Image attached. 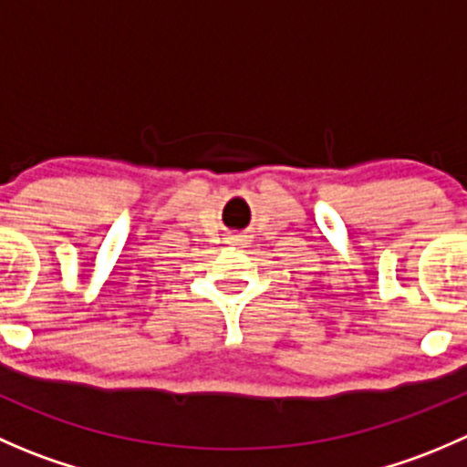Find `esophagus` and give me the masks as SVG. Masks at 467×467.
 <instances>
[{
    "instance_id": "34e87169",
    "label": "esophagus",
    "mask_w": 467,
    "mask_h": 467,
    "mask_svg": "<svg viewBox=\"0 0 467 467\" xmlns=\"http://www.w3.org/2000/svg\"><path fill=\"white\" fill-rule=\"evenodd\" d=\"M233 239V244H242L244 242V234H234V237H230Z\"/></svg>"
}]
</instances>
